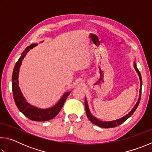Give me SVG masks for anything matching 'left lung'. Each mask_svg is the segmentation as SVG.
Returning <instances> with one entry per match:
<instances>
[{"label": "left lung", "mask_w": 152, "mask_h": 152, "mask_svg": "<svg viewBox=\"0 0 152 152\" xmlns=\"http://www.w3.org/2000/svg\"><path fill=\"white\" fill-rule=\"evenodd\" d=\"M134 68L135 69V70L137 71V72L138 73L139 76H140V86L141 87L142 86V78H141V74H140V72L139 71L138 69L137 68V67H136V65L135 64L134 65ZM141 88L140 89V97H139L138 99V101L136 104L135 105V107L133 109L131 110V111L128 113L127 115H125V117H123L122 118H121V119H118L117 121H109V122H104V121H100L99 119H97L96 118L94 117L92 115H91V113H90V110H89V108L88 106V104H87V101H86V99H85V101H84V105H85V109H86V115L88 118L89 119V120L91 121L94 123V125H98L99 127H101L102 128H113V127H117L118 125H120L121 124H122L123 122H125L126 120H127L128 118H129L132 115H133V113L135 111L136 109H137L139 104H140V99H141Z\"/></svg>", "instance_id": "left-lung-1"}]
</instances>
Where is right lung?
<instances>
[{
	"mask_svg": "<svg viewBox=\"0 0 152 152\" xmlns=\"http://www.w3.org/2000/svg\"><path fill=\"white\" fill-rule=\"evenodd\" d=\"M35 45H37V44L33 43V44L28 46L23 52L22 53L21 56L19 58V60L17 61V62L15 64L12 76V94H13L14 101L18 109L28 119L32 121H46L53 119L60 113L67 97L70 94V92H66V93L64 94L63 96L61 98L60 101L54 107L48 109H37V108L33 107L29 103H27L26 100L25 99L21 92L20 91L18 77H19V68L20 65H21L22 60H23L25 55L29 51L30 49H32Z\"/></svg>",
	"mask_w": 152,
	"mask_h": 152,
	"instance_id": "add662e5",
	"label": "right lung"
}]
</instances>
